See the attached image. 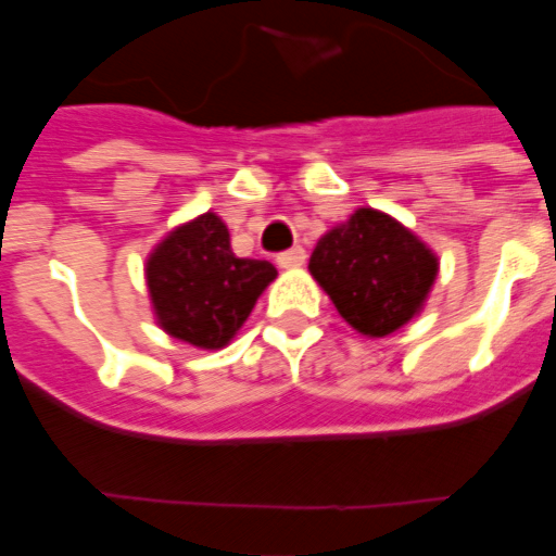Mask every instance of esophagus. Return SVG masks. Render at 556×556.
Wrapping results in <instances>:
<instances>
[{
	"mask_svg": "<svg viewBox=\"0 0 556 556\" xmlns=\"http://www.w3.org/2000/svg\"><path fill=\"white\" fill-rule=\"evenodd\" d=\"M275 263L281 266V269H296V266H302L305 263V248H290V251H281L278 257H275Z\"/></svg>",
	"mask_w": 556,
	"mask_h": 556,
	"instance_id": "34e87169",
	"label": "esophagus"
}]
</instances>
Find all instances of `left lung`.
Returning a JSON list of instances; mask_svg holds the SVG:
<instances>
[{
  "label": "left lung",
  "mask_w": 556,
  "mask_h": 556,
  "mask_svg": "<svg viewBox=\"0 0 556 556\" xmlns=\"http://www.w3.org/2000/svg\"><path fill=\"white\" fill-rule=\"evenodd\" d=\"M308 269L356 332L383 338L419 314L437 278V257L395 218L356 208L317 242Z\"/></svg>",
  "instance_id": "1"
}]
</instances>
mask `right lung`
Returning <instances> with one entry per match:
<instances>
[{"label":"right lung","instance_id":"add662e5","mask_svg":"<svg viewBox=\"0 0 556 556\" xmlns=\"http://www.w3.org/2000/svg\"><path fill=\"white\" fill-rule=\"evenodd\" d=\"M275 275L269 260L236 257L215 212L176 227L146 260L161 329L203 350L230 344Z\"/></svg>","mask_w":556,"mask_h":556}]
</instances>
